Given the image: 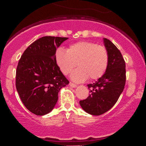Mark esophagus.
I'll return each mask as SVG.
<instances>
[{"label":"esophagus","mask_w":146,"mask_h":146,"mask_svg":"<svg viewBox=\"0 0 146 146\" xmlns=\"http://www.w3.org/2000/svg\"><path fill=\"white\" fill-rule=\"evenodd\" d=\"M69 86H71V87H72V88H76V87H77V85L76 84H73V83H72V82H70L69 83Z\"/></svg>","instance_id":"1"}]
</instances>
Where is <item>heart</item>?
<instances>
[{
	"label": "heart",
	"instance_id": "b5f03b06",
	"mask_svg": "<svg viewBox=\"0 0 146 146\" xmlns=\"http://www.w3.org/2000/svg\"><path fill=\"white\" fill-rule=\"evenodd\" d=\"M54 56L57 65L64 75L69 74L78 64L79 67L71 75V79L75 82H82L88 78H101L108 64L106 48L88 41L72 44L66 50L58 48Z\"/></svg>",
	"mask_w": 146,
	"mask_h": 146
}]
</instances>
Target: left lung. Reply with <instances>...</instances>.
<instances>
[{
  "instance_id": "left-lung-1",
  "label": "left lung",
  "mask_w": 146,
  "mask_h": 146,
  "mask_svg": "<svg viewBox=\"0 0 146 146\" xmlns=\"http://www.w3.org/2000/svg\"><path fill=\"white\" fill-rule=\"evenodd\" d=\"M103 41L108 53L106 71L98 81L87 85L90 95L80 101L82 109L92 115L108 111L117 102L125 83V64L121 52L107 38Z\"/></svg>"
}]
</instances>
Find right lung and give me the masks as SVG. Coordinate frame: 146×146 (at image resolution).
<instances>
[{
  "label": "right lung",
  "mask_w": 146,
  "mask_h": 146,
  "mask_svg": "<svg viewBox=\"0 0 146 146\" xmlns=\"http://www.w3.org/2000/svg\"><path fill=\"white\" fill-rule=\"evenodd\" d=\"M68 38L44 36L30 44L16 69V86L30 112L44 115L54 108L58 93L69 83L55 60V52Z\"/></svg>",
  "instance_id": "right-lung-1"
}]
</instances>
